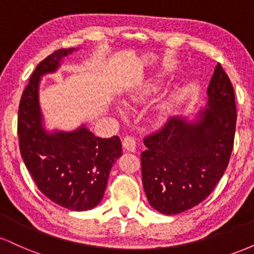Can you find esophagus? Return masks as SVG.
<instances>
[{"label": "esophagus", "mask_w": 254, "mask_h": 254, "mask_svg": "<svg viewBox=\"0 0 254 254\" xmlns=\"http://www.w3.org/2000/svg\"><path fill=\"white\" fill-rule=\"evenodd\" d=\"M123 147L127 151H135L136 150V141L133 137L125 136L123 139Z\"/></svg>", "instance_id": "1"}]
</instances>
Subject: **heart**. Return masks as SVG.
<instances>
[{
    "mask_svg": "<svg viewBox=\"0 0 254 254\" xmlns=\"http://www.w3.org/2000/svg\"><path fill=\"white\" fill-rule=\"evenodd\" d=\"M153 89H154V88H149V90H153Z\"/></svg>",
    "mask_w": 254,
    "mask_h": 254,
    "instance_id": "b5f03b06",
    "label": "heart"
}]
</instances>
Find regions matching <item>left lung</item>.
Wrapping results in <instances>:
<instances>
[{"label": "left lung", "instance_id": "obj_1", "mask_svg": "<svg viewBox=\"0 0 254 254\" xmlns=\"http://www.w3.org/2000/svg\"><path fill=\"white\" fill-rule=\"evenodd\" d=\"M235 127L234 88L217 63L206 109L197 121L171 117L144 137L142 182L150 205L161 214L176 215L202 203L228 167Z\"/></svg>", "mask_w": 254, "mask_h": 254}]
</instances>
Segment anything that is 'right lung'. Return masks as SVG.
<instances>
[{"mask_svg": "<svg viewBox=\"0 0 254 254\" xmlns=\"http://www.w3.org/2000/svg\"><path fill=\"white\" fill-rule=\"evenodd\" d=\"M71 51L60 49L37 65L20 100L17 136L22 160L39 191L63 208L84 211L103 199L122 143L118 136L101 138L86 127L71 132L44 130L38 99L40 76L56 70Z\"/></svg>", "mask_w": 254, "mask_h": 254, "instance_id": "obj_1", "label": "right lung"}]
</instances>
